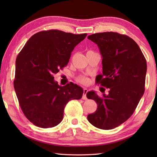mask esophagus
I'll return each instance as SVG.
<instances>
[{
	"instance_id": "1",
	"label": "esophagus",
	"mask_w": 157,
	"mask_h": 157,
	"mask_svg": "<svg viewBox=\"0 0 157 157\" xmlns=\"http://www.w3.org/2000/svg\"><path fill=\"white\" fill-rule=\"evenodd\" d=\"M88 92V89L84 88V93H83V96H82V99L83 100H87V96H86V94Z\"/></svg>"
}]
</instances>
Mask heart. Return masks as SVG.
I'll use <instances>...</instances> for the list:
<instances>
[{"mask_svg":"<svg viewBox=\"0 0 157 157\" xmlns=\"http://www.w3.org/2000/svg\"><path fill=\"white\" fill-rule=\"evenodd\" d=\"M78 81L82 83V84H86V83L88 82V79L85 78V77H80V78L78 79Z\"/></svg>","mask_w":157,"mask_h":157,"instance_id":"1","label":"heart"}]
</instances>
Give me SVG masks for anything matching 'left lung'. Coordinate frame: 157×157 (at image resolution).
<instances>
[{"instance_id":"left-lung-1","label":"left lung","mask_w":157,"mask_h":157,"mask_svg":"<svg viewBox=\"0 0 157 157\" xmlns=\"http://www.w3.org/2000/svg\"><path fill=\"white\" fill-rule=\"evenodd\" d=\"M88 38L98 45L102 57V74L96 76V84L109 90L102 97L94 91L86 94L98 105L87 118L96 128L111 129L132 116L144 94L146 61L137 43L126 35L108 32Z\"/></svg>"}]
</instances>
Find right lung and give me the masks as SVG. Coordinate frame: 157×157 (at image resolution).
<instances>
[{
	"mask_svg": "<svg viewBox=\"0 0 157 157\" xmlns=\"http://www.w3.org/2000/svg\"><path fill=\"white\" fill-rule=\"evenodd\" d=\"M86 36L42 31L33 35L19 53L13 85L23 114L34 125H57L67 103L82 98L81 87L73 83L59 86L53 75L68 64L71 52Z\"/></svg>",
	"mask_w": 157,
	"mask_h": 157,
	"instance_id": "right-lung-1",
	"label": "right lung"
}]
</instances>
